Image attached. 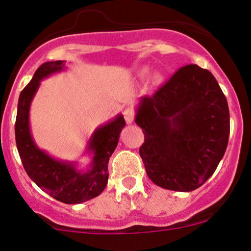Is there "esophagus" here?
I'll list each match as a JSON object with an SVG mask.
<instances>
[{
	"mask_svg": "<svg viewBox=\"0 0 251 251\" xmlns=\"http://www.w3.org/2000/svg\"><path fill=\"white\" fill-rule=\"evenodd\" d=\"M134 116H135V114H134L133 108L128 107V108H126L125 111H124V118H125L126 123H127V124H132V123H133Z\"/></svg>",
	"mask_w": 251,
	"mask_h": 251,
	"instance_id": "1",
	"label": "esophagus"
}]
</instances>
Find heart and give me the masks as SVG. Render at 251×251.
<instances>
[{
	"label": "heart",
	"mask_w": 251,
	"mask_h": 251,
	"mask_svg": "<svg viewBox=\"0 0 251 251\" xmlns=\"http://www.w3.org/2000/svg\"><path fill=\"white\" fill-rule=\"evenodd\" d=\"M145 74H147V70H144V71H143V75H145ZM154 79H155L156 83H161V80H162V77H161V75L156 74L155 76H154Z\"/></svg>",
	"instance_id": "heart-1"
}]
</instances>
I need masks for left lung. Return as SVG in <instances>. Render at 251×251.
<instances>
[{
    "mask_svg": "<svg viewBox=\"0 0 251 251\" xmlns=\"http://www.w3.org/2000/svg\"><path fill=\"white\" fill-rule=\"evenodd\" d=\"M135 123L139 150L155 185L192 192L212 176L227 150L228 102L212 72L195 64L179 69L152 96L140 97Z\"/></svg>",
    "mask_w": 251,
    "mask_h": 251,
    "instance_id": "obj_1",
    "label": "left lung"
}]
</instances>
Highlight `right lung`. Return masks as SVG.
<instances>
[{"label": "right lung", "mask_w": 251, "mask_h": 251, "mask_svg": "<svg viewBox=\"0 0 251 251\" xmlns=\"http://www.w3.org/2000/svg\"><path fill=\"white\" fill-rule=\"evenodd\" d=\"M65 69V60L43 63L30 83L23 89L17 105L15 137L24 170L29 177L53 199L66 204H76L98 196L108 180V160L116 150L120 132L126 123L123 114L97 127L86 146L92 159L86 170H78L77 162L53 158L36 145L30 131L31 101L41 80Z\"/></svg>", "instance_id": "obj_1"}]
</instances>
